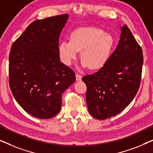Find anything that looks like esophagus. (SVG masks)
I'll list each match as a JSON object with an SVG mask.
<instances>
[{"label":"esophagus","mask_w":153,"mask_h":153,"mask_svg":"<svg viewBox=\"0 0 153 153\" xmlns=\"http://www.w3.org/2000/svg\"><path fill=\"white\" fill-rule=\"evenodd\" d=\"M81 79H82V76L79 74H76V81H81Z\"/></svg>","instance_id":"1"}]
</instances>
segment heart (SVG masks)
Instances as JSON below:
<instances>
[{
	"instance_id": "1",
	"label": "heart",
	"mask_w": 153,
	"mask_h": 153,
	"mask_svg": "<svg viewBox=\"0 0 153 153\" xmlns=\"http://www.w3.org/2000/svg\"><path fill=\"white\" fill-rule=\"evenodd\" d=\"M112 35L95 27H81L72 31L70 41L62 40L58 46L62 61L70 65L81 51V65L96 70L103 67L109 58L114 47Z\"/></svg>"
}]
</instances>
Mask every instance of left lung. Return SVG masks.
<instances>
[{
    "instance_id": "obj_1",
    "label": "left lung",
    "mask_w": 153,
    "mask_h": 153,
    "mask_svg": "<svg viewBox=\"0 0 153 153\" xmlns=\"http://www.w3.org/2000/svg\"><path fill=\"white\" fill-rule=\"evenodd\" d=\"M118 45L105 65L83 76L85 99L91 116L105 120L127 107L139 88L143 57L142 50L126 25L121 26Z\"/></svg>"
}]
</instances>
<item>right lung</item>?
I'll use <instances>...</instances> for the list:
<instances>
[{
    "mask_svg": "<svg viewBox=\"0 0 153 153\" xmlns=\"http://www.w3.org/2000/svg\"><path fill=\"white\" fill-rule=\"evenodd\" d=\"M68 14L33 22L12 44L9 56L10 87L25 111L40 119L60 112L62 94L76 80L60 60L59 37Z\"/></svg>",
    "mask_w": 153,
    "mask_h": 153,
    "instance_id": "obj_1",
    "label": "right lung"
}]
</instances>
